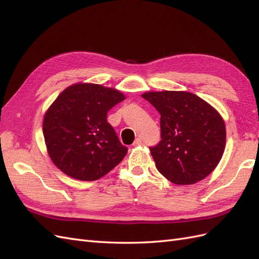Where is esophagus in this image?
I'll return each instance as SVG.
<instances>
[{
  "label": "esophagus",
  "instance_id": "34e87169",
  "mask_svg": "<svg viewBox=\"0 0 259 259\" xmlns=\"http://www.w3.org/2000/svg\"><path fill=\"white\" fill-rule=\"evenodd\" d=\"M143 143V140H142V138H140V137H137L136 139H135V142H134V144H133V145H134V146H138V145H140V144H142Z\"/></svg>",
  "mask_w": 259,
  "mask_h": 259
}]
</instances>
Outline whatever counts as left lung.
I'll return each mask as SVG.
<instances>
[{
	"instance_id": "8db88e82",
	"label": "left lung",
	"mask_w": 259,
	"mask_h": 259,
	"mask_svg": "<svg viewBox=\"0 0 259 259\" xmlns=\"http://www.w3.org/2000/svg\"><path fill=\"white\" fill-rule=\"evenodd\" d=\"M161 114V140L150 147L160 173L176 185L204 179L221 161L226 145L223 117L199 96L188 92L143 94Z\"/></svg>"
}]
</instances>
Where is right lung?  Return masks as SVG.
I'll list each match as a JSON object with an SVG mask.
<instances>
[{
  "instance_id": "right-lung-1",
  "label": "right lung",
  "mask_w": 259,
  "mask_h": 259,
  "mask_svg": "<svg viewBox=\"0 0 259 259\" xmlns=\"http://www.w3.org/2000/svg\"><path fill=\"white\" fill-rule=\"evenodd\" d=\"M125 99L119 91L98 84L69 86L44 115L46 147L60 170L70 177L92 182L105 176L127 153L107 113Z\"/></svg>"
}]
</instances>
